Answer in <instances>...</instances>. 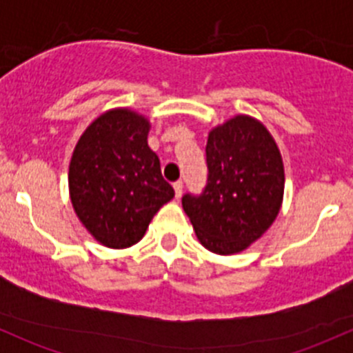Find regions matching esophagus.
Segmentation results:
<instances>
[{
	"instance_id": "esophagus-1",
	"label": "esophagus",
	"mask_w": 353,
	"mask_h": 353,
	"mask_svg": "<svg viewBox=\"0 0 353 353\" xmlns=\"http://www.w3.org/2000/svg\"><path fill=\"white\" fill-rule=\"evenodd\" d=\"M174 193H176V199L183 196V183H181V181L174 183Z\"/></svg>"
}]
</instances>
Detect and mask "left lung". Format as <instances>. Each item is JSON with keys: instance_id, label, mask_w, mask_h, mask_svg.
I'll use <instances>...</instances> for the list:
<instances>
[{"instance_id": "obj_1", "label": "left lung", "mask_w": 353, "mask_h": 353, "mask_svg": "<svg viewBox=\"0 0 353 353\" xmlns=\"http://www.w3.org/2000/svg\"><path fill=\"white\" fill-rule=\"evenodd\" d=\"M208 184L183 208L201 245L220 256L243 252L272 227L283 203L285 170L275 138L256 117L237 114L206 141Z\"/></svg>"}]
</instances>
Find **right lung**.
Listing matches in <instances>:
<instances>
[{
	"instance_id": "right-lung-1",
	"label": "right lung",
	"mask_w": 353,
	"mask_h": 353,
	"mask_svg": "<svg viewBox=\"0 0 353 353\" xmlns=\"http://www.w3.org/2000/svg\"><path fill=\"white\" fill-rule=\"evenodd\" d=\"M150 119L130 108L95 117L78 138L68 170L74 213L99 244L126 249L140 243L152 219L174 198L148 147Z\"/></svg>"
}]
</instances>
